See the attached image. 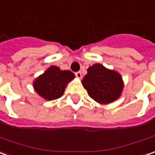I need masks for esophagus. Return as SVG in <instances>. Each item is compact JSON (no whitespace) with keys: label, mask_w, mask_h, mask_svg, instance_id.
Instances as JSON below:
<instances>
[{"label":"esophagus","mask_w":155,"mask_h":155,"mask_svg":"<svg viewBox=\"0 0 155 155\" xmlns=\"http://www.w3.org/2000/svg\"><path fill=\"white\" fill-rule=\"evenodd\" d=\"M75 75H76V77H77L78 78H79V79H81V78H82V73H81L80 71H78V72H76Z\"/></svg>","instance_id":"1"}]
</instances>
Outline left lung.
<instances>
[{
    "instance_id": "left-lung-1",
    "label": "left lung",
    "mask_w": 155,
    "mask_h": 155,
    "mask_svg": "<svg viewBox=\"0 0 155 155\" xmlns=\"http://www.w3.org/2000/svg\"><path fill=\"white\" fill-rule=\"evenodd\" d=\"M82 84L92 99L103 105L119 99L124 90V81L120 73L99 63L87 69Z\"/></svg>"
}]
</instances>
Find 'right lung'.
<instances>
[{
	"label": "right lung",
	"instance_id": "add662e5",
	"mask_svg": "<svg viewBox=\"0 0 155 155\" xmlns=\"http://www.w3.org/2000/svg\"><path fill=\"white\" fill-rule=\"evenodd\" d=\"M75 78L71 71L61 70L60 67L51 65L33 82V88L41 98L53 101L61 97L65 87Z\"/></svg>",
	"mask_w": 155,
	"mask_h": 155
}]
</instances>
